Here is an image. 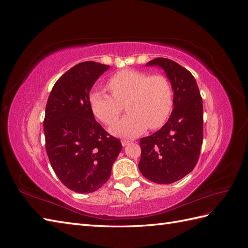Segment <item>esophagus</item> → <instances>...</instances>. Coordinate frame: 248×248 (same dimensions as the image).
Returning a JSON list of instances; mask_svg holds the SVG:
<instances>
[{"mask_svg":"<svg viewBox=\"0 0 248 248\" xmlns=\"http://www.w3.org/2000/svg\"><path fill=\"white\" fill-rule=\"evenodd\" d=\"M121 142H122V146L125 147V146H127V145H129L130 142H132V141H131V140H122Z\"/></svg>","mask_w":248,"mask_h":248,"instance_id":"obj_1","label":"esophagus"}]
</instances>
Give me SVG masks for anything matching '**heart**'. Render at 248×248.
Returning a JSON list of instances; mask_svg holds the SVG:
<instances>
[{"label": "heart", "instance_id": "obj_1", "mask_svg": "<svg viewBox=\"0 0 248 248\" xmlns=\"http://www.w3.org/2000/svg\"><path fill=\"white\" fill-rule=\"evenodd\" d=\"M112 95L94 90L89 96L93 114L108 126L121 115L124 104L129 112L110 128L117 137L134 138L147 127L156 129L168 120L174 104L170 81L162 74L124 69L108 81Z\"/></svg>", "mask_w": 248, "mask_h": 248}]
</instances>
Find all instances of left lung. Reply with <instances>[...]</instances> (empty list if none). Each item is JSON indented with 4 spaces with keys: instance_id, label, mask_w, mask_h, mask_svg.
I'll return each instance as SVG.
<instances>
[{
    "instance_id": "left-lung-1",
    "label": "left lung",
    "mask_w": 248,
    "mask_h": 248,
    "mask_svg": "<svg viewBox=\"0 0 248 248\" xmlns=\"http://www.w3.org/2000/svg\"><path fill=\"white\" fill-rule=\"evenodd\" d=\"M149 66H159L174 90V108L168 122L140 140L139 169L145 178L170 184L194 169L202 144V100L192 74L178 63L156 58Z\"/></svg>"
}]
</instances>
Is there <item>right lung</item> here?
<instances>
[{
  "mask_svg": "<svg viewBox=\"0 0 248 248\" xmlns=\"http://www.w3.org/2000/svg\"><path fill=\"white\" fill-rule=\"evenodd\" d=\"M109 66L93 61L73 66L60 78L48 96L43 121L49 162L61 182L72 191H96L110 177L122 150L120 140L96 121L90 91Z\"/></svg>",
  "mask_w": 248,
  "mask_h": 248,
  "instance_id": "right-lung-1",
  "label": "right lung"
}]
</instances>
